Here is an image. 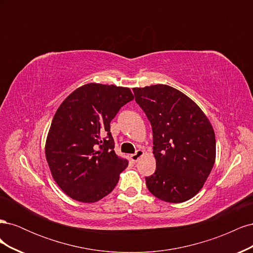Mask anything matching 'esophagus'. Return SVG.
Here are the masks:
<instances>
[{"label": "esophagus", "instance_id": "1", "mask_svg": "<svg viewBox=\"0 0 253 253\" xmlns=\"http://www.w3.org/2000/svg\"><path fill=\"white\" fill-rule=\"evenodd\" d=\"M143 155H144V152L142 150H138L135 153V154L129 155V159H131L133 163H137Z\"/></svg>", "mask_w": 253, "mask_h": 253}]
</instances>
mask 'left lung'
<instances>
[{"instance_id":"left-lung-1","label":"left lung","mask_w":253,"mask_h":253,"mask_svg":"<svg viewBox=\"0 0 253 253\" xmlns=\"http://www.w3.org/2000/svg\"><path fill=\"white\" fill-rule=\"evenodd\" d=\"M133 91L153 129L157 168L145 177L149 191L171 204L191 200L215 163L216 141L210 120L192 99L166 84L134 87Z\"/></svg>"}]
</instances>
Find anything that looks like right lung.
I'll list each match as a JSON object with an SVG mask.
<instances>
[{
    "label": "right lung",
    "instance_id": "obj_1",
    "mask_svg": "<svg viewBox=\"0 0 253 253\" xmlns=\"http://www.w3.org/2000/svg\"><path fill=\"white\" fill-rule=\"evenodd\" d=\"M133 99L128 87L94 82L76 88L60 104L46 137L45 157L53 180L73 200L96 203L117 185L128 162L114 151L110 124Z\"/></svg>",
    "mask_w": 253,
    "mask_h": 253
}]
</instances>
